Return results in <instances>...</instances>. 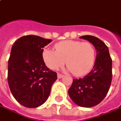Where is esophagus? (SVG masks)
Listing matches in <instances>:
<instances>
[{"label":"esophagus","instance_id":"esophagus-1","mask_svg":"<svg viewBox=\"0 0 121 121\" xmlns=\"http://www.w3.org/2000/svg\"><path fill=\"white\" fill-rule=\"evenodd\" d=\"M63 77H64V75H63L60 74V73H57V78H58V79L62 78Z\"/></svg>","mask_w":121,"mask_h":121}]
</instances>
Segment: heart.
I'll list each match as a JSON object with an SVG mask.
<instances>
[{"label":"heart","instance_id":"obj_1","mask_svg":"<svg viewBox=\"0 0 121 121\" xmlns=\"http://www.w3.org/2000/svg\"><path fill=\"white\" fill-rule=\"evenodd\" d=\"M56 51L46 49L42 57L47 67L56 70L65 63L67 70L76 76L89 73L95 60V50L89 42L75 40H64L54 46Z\"/></svg>","mask_w":121,"mask_h":121}]
</instances>
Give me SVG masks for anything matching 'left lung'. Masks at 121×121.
Returning a JSON list of instances; mask_svg holds the SVG:
<instances>
[{"instance_id": "obj_1", "label": "left lung", "mask_w": 121, "mask_h": 121, "mask_svg": "<svg viewBox=\"0 0 121 121\" xmlns=\"http://www.w3.org/2000/svg\"><path fill=\"white\" fill-rule=\"evenodd\" d=\"M79 38L94 46L97 57L88 74L83 78L73 79L68 94L78 106L92 107L100 103L109 91L112 80V60L108 47L98 38L88 35Z\"/></svg>"}]
</instances>
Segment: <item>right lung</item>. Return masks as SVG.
<instances>
[{
	"mask_svg": "<svg viewBox=\"0 0 121 121\" xmlns=\"http://www.w3.org/2000/svg\"><path fill=\"white\" fill-rule=\"evenodd\" d=\"M52 40L38 36L20 38L12 46L8 65V83L17 101L28 108L42 105L48 98L57 73L46 67L43 48Z\"/></svg>",
	"mask_w": 121,
	"mask_h": 121,
	"instance_id": "obj_1",
	"label": "right lung"
}]
</instances>
